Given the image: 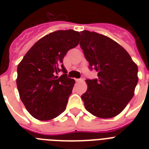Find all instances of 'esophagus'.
Here are the masks:
<instances>
[{"mask_svg": "<svg viewBox=\"0 0 149 149\" xmlns=\"http://www.w3.org/2000/svg\"><path fill=\"white\" fill-rule=\"evenodd\" d=\"M75 80H76V82H77V83H80V82L84 81V79L80 78V79H76Z\"/></svg>", "mask_w": 149, "mask_h": 149, "instance_id": "34e87169", "label": "esophagus"}]
</instances>
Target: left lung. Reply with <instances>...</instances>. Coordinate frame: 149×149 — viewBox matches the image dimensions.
Instances as JSON below:
<instances>
[{
  "mask_svg": "<svg viewBox=\"0 0 149 149\" xmlns=\"http://www.w3.org/2000/svg\"><path fill=\"white\" fill-rule=\"evenodd\" d=\"M79 45L97 79H86L81 96L85 108L100 118L115 117L133 97L139 81L138 66L127 52L113 39L97 32L81 31Z\"/></svg>",
  "mask_w": 149,
  "mask_h": 149,
  "instance_id": "obj_1",
  "label": "left lung"
}]
</instances>
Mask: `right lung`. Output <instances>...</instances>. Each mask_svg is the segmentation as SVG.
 <instances>
[{
    "label": "right lung",
    "instance_id": "1",
    "mask_svg": "<svg viewBox=\"0 0 149 149\" xmlns=\"http://www.w3.org/2000/svg\"><path fill=\"white\" fill-rule=\"evenodd\" d=\"M74 30L56 31L39 39L17 65L20 98L27 111L40 120L58 117L65 110L75 80L67 77L63 64L65 54L79 44ZM62 71L61 77L56 75Z\"/></svg>",
    "mask_w": 149,
    "mask_h": 149
}]
</instances>
